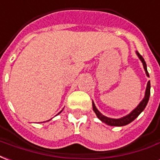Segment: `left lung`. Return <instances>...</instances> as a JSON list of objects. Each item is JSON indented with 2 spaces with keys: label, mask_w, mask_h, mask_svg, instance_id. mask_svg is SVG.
I'll return each mask as SVG.
<instances>
[{
  "label": "left lung",
  "mask_w": 160,
  "mask_h": 160,
  "mask_svg": "<svg viewBox=\"0 0 160 160\" xmlns=\"http://www.w3.org/2000/svg\"><path fill=\"white\" fill-rule=\"evenodd\" d=\"M138 58L140 59V60L142 62V65H143V68L145 70L146 75L148 76L149 78L148 72V69H147V64H146L145 60L143 59L141 54H140L137 51L136 52ZM150 88H151V86H150V81L148 82V84H147V88H146L145 91V96L142 99V101L139 103V105L132 111L130 112L128 115L124 116V117L120 118H108L104 116L103 114L99 112L95 105H94V101H92V105H93V110L96 114V116L99 119L101 120V122L107 123V125H111V126H124V125H127L130 123L132 121L136 119V118L139 116L140 114L142 113V111L145 109V107H147L148 105V102L149 96H150Z\"/></svg>",
  "instance_id": "1"
}]
</instances>
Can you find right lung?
I'll list each match as a JSON object with an SVG mask.
<instances>
[{"instance_id":"1","label":"right lung","mask_w":160,"mask_h":160,"mask_svg":"<svg viewBox=\"0 0 160 160\" xmlns=\"http://www.w3.org/2000/svg\"><path fill=\"white\" fill-rule=\"evenodd\" d=\"M63 111V110H62ZM62 111H61V112H62ZM59 112V113H58V114H59V113H60V112ZM58 114H57V115H58Z\"/></svg>"}]
</instances>
